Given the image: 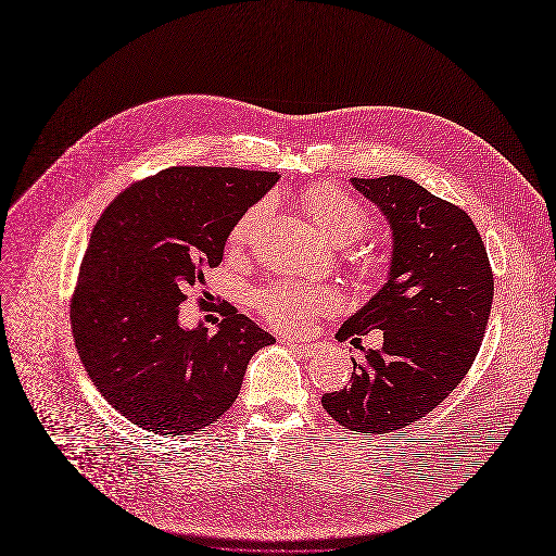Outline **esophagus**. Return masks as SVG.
<instances>
[{"label":"esophagus","mask_w":556,"mask_h":556,"mask_svg":"<svg viewBox=\"0 0 556 556\" xmlns=\"http://www.w3.org/2000/svg\"><path fill=\"white\" fill-rule=\"evenodd\" d=\"M288 348H292V350H296L299 354H303V356H309L312 352H314V343H307V341H299V339H286L283 341Z\"/></svg>","instance_id":"esophagus-1"}]
</instances>
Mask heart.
Returning <instances> with one entry per match:
<instances>
[{
    "instance_id": "heart-1",
    "label": "heart",
    "mask_w": 556,
    "mask_h": 556,
    "mask_svg": "<svg viewBox=\"0 0 556 556\" xmlns=\"http://www.w3.org/2000/svg\"><path fill=\"white\" fill-rule=\"evenodd\" d=\"M305 206L312 219L324 228V232L334 242H350L361 235L367 226V215L363 206L343 189L334 185H316L305 195ZM270 211V198L260 200L251 206L240 222L235 224L232 240L247 242L257 230L262 219ZM339 294L319 283H299V281H277L270 288L257 292L255 303L266 319L279 330H299L319 312L334 307Z\"/></svg>"
}]
</instances>
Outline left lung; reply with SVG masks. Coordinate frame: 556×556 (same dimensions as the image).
Segmentation results:
<instances>
[{"label": "left lung", "instance_id": "obj_1", "mask_svg": "<svg viewBox=\"0 0 556 556\" xmlns=\"http://www.w3.org/2000/svg\"><path fill=\"white\" fill-rule=\"evenodd\" d=\"M350 182L384 215L391 257L382 288L337 339L382 330L384 343L358 348L352 384L326 393L321 405L350 431L389 433L433 412L470 369L489 326L493 270L459 206L403 176Z\"/></svg>", "mask_w": 556, "mask_h": 556}]
</instances>
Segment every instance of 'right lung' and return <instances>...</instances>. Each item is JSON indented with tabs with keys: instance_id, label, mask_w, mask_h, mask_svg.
Segmentation results:
<instances>
[{
	"instance_id": "add662e5",
	"label": "right lung",
	"mask_w": 556,
	"mask_h": 556,
	"mask_svg": "<svg viewBox=\"0 0 556 556\" xmlns=\"http://www.w3.org/2000/svg\"><path fill=\"white\" fill-rule=\"evenodd\" d=\"M277 180V172L172 167L125 189L97 222L70 303L72 334L94 387L140 429L187 435L213 425L253 354L275 343L232 305L215 334L182 328L178 305Z\"/></svg>"
}]
</instances>
